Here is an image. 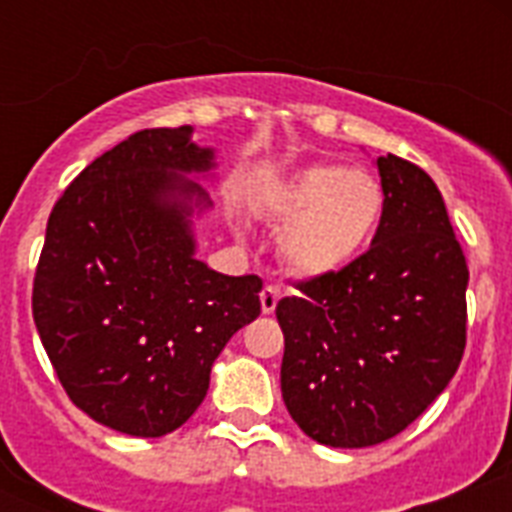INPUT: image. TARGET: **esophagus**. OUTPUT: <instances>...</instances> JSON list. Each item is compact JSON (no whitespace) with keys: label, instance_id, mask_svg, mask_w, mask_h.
<instances>
[{"label":"esophagus","instance_id":"esophagus-1","mask_svg":"<svg viewBox=\"0 0 512 512\" xmlns=\"http://www.w3.org/2000/svg\"><path fill=\"white\" fill-rule=\"evenodd\" d=\"M279 300H281V289L276 287V284H268V287H263V292H260V308H263V313L276 311Z\"/></svg>","mask_w":512,"mask_h":512}]
</instances>
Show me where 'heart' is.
Returning a JSON list of instances; mask_svg holds the SVG:
<instances>
[{
  "label": "heart",
  "mask_w": 512,
  "mask_h": 512,
  "mask_svg": "<svg viewBox=\"0 0 512 512\" xmlns=\"http://www.w3.org/2000/svg\"><path fill=\"white\" fill-rule=\"evenodd\" d=\"M380 180L345 164H311L284 177L268 196L281 231V257L300 276L345 271L372 241L382 217Z\"/></svg>",
  "instance_id": "b5f03b06"
}]
</instances>
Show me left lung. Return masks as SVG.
Here are the masks:
<instances>
[{
    "label": "left lung",
    "mask_w": 512,
    "mask_h": 512,
    "mask_svg": "<svg viewBox=\"0 0 512 512\" xmlns=\"http://www.w3.org/2000/svg\"><path fill=\"white\" fill-rule=\"evenodd\" d=\"M377 170L385 204L372 247L276 305L284 404L305 436L337 449L409 428L444 393L468 335V263L441 191L393 154Z\"/></svg>",
    "instance_id": "8db88e82"
}]
</instances>
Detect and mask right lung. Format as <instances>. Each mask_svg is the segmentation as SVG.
<instances>
[{"instance_id": "1", "label": "right lung", "mask_w": 512, "mask_h": 512, "mask_svg": "<svg viewBox=\"0 0 512 512\" xmlns=\"http://www.w3.org/2000/svg\"><path fill=\"white\" fill-rule=\"evenodd\" d=\"M191 132L140 130L87 164L52 207L36 265L34 324L60 385L127 436L180 428L225 342L260 316V276L193 255L191 212L212 201L185 175L215 164Z\"/></svg>"}]
</instances>
